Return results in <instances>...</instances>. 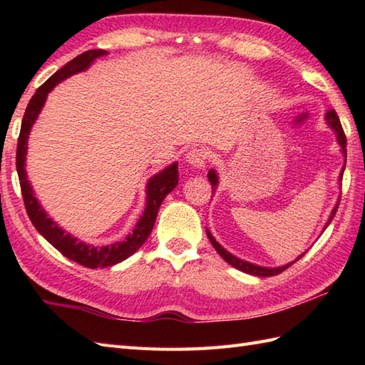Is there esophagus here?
<instances>
[{"instance_id": "esophagus-1", "label": "esophagus", "mask_w": 365, "mask_h": 365, "mask_svg": "<svg viewBox=\"0 0 365 365\" xmlns=\"http://www.w3.org/2000/svg\"><path fill=\"white\" fill-rule=\"evenodd\" d=\"M187 161L192 168H197V169H204L207 161H208V153L204 149H191L187 153Z\"/></svg>"}]
</instances>
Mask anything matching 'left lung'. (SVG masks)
I'll list each match as a JSON object with an SVG mask.
<instances>
[{"mask_svg":"<svg viewBox=\"0 0 365 365\" xmlns=\"http://www.w3.org/2000/svg\"><path fill=\"white\" fill-rule=\"evenodd\" d=\"M327 120H328V123L329 125L334 128V131L337 133V141H339V144H340V147H342V152H344V155H345V160H346V136H345V133H344V128H342V123H340V120H339V115H337V113L334 111V110H331V111H328L327 113ZM344 170H345V166L342 168V173H340V180H342V177H344ZM208 182L212 183V192H215V188H216V185H218V177H216V173L215 170L212 169V170H208ZM339 204H340V200L337 202V205L334 207V210H332V213H331V218H329V221H328V224H327V227L329 226V222L332 221V218H334L336 216V212H337V208H339ZM207 237H208V240H210V243L213 245V247L216 250V252H218L221 257L226 260L229 265H232L234 268H237V269H240V271H243V273H247V274H254V276H260V277H268V276H276V274H279V273H282L284 269H287L289 267H292L294 262H297L298 259H301L302 255H299V257L294 260L293 263H289V265H285V267H279V268H263V267H257V265H252V263H250V262H245V260H240V259H237V257H234V255L232 254H229L226 250H224V247L216 242V240L213 238V235L210 234V232L207 230Z\"/></svg>","mask_w":365,"mask_h":365,"instance_id":"left-lung-1","label":"left lung"}]
</instances>
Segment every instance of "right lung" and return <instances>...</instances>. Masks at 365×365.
Masks as SVG:
<instances>
[{
    "mask_svg": "<svg viewBox=\"0 0 365 365\" xmlns=\"http://www.w3.org/2000/svg\"><path fill=\"white\" fill-rule=\"evenodd\" d=\"M105 50H89L78 54V56L73 58L72 61H68L64 67H61L56 73L51 75L50 78L36 91V94L31 97L26 106L25 115H23L17 143V155H15V165H17L23 202H25L26 213L31 222H33V226L46 242L56 247V250L63 255H66L68 260H73L86 268L111 267L115 265V263L125 260L131 254H135L139 247L144 245L147 237L150 235L161 202L178 183L177 163L166 168L163 173L153 175L149 183H147V207L144 210V215L141 216V220L138 221L136 227L133 229V234H130L125 240H122V242L110 246H91L80 242V240H76L75 237H71L66 234L63 229H59L58 224L53 222L43 212V208L38 205L37 199L33 195V188L29 187V183L26 180L25 170L26 141L29 130L33 127L34 120L37 119L38 113H41L48 92L56 86L59 81L68 78V76L73 73L86 71L92 61L98 56H105Z\"/></svg>",
    "mask_w": 365,
    "mask_h": 365,
    "instance_id": "obj_1",
    "label": "right lung"
}]
</instances>
